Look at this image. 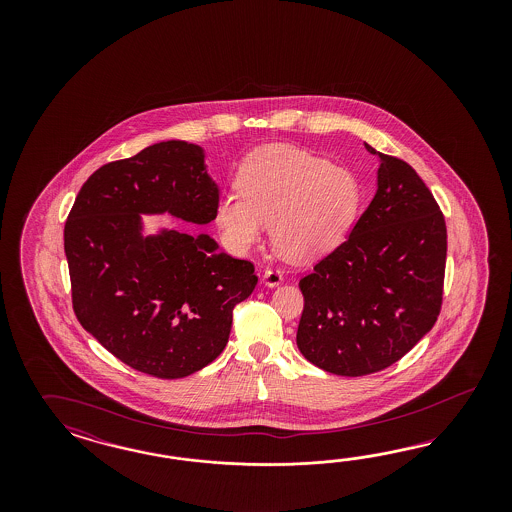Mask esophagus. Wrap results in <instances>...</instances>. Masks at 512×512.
I'll use <instances>...</instances> for the list:
<instances>
[{
    "instance_id": "esophagus-1",
    "label": "esophagus",
    "mask_w": 512,
    "mask_h": 512,
    "mask_svg": "<svg viewBox=\"0 0 512 512\" xmlns=\"http://www.w3.org/2000/svg\"><path fill=\"white\" fill-rule=\"evenodd\" d=\"M264 285L268 287H278L279 283L283 281V274L279 270H264L263 274Z\"/></svg>"
}]
</instances>
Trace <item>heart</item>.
I'll use <instances>...</instances> for the list:
<instances>
[{
  "instance_id": "heart-1",
  "label": "heart",
  "mask_w": 512,
  "mask_h": 512,
  "mask_svg": "<svg viewBox=\"0 0 512 512\" xmlns=\"http://www.w3.org/2000/svg\"><path fill=\"white\" fill-rule=\"evenodd\" d=\"M236 184L217 202L216 221L231 248L248 251L270 225L272 242L296 259L336 248L358 208L347 169L296 146H268L242 163Z\"/></svg>"
}]
</instances>
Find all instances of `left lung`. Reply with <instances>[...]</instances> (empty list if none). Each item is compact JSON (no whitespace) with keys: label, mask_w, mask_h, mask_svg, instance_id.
<instances>
[{"label":"left lung","mask_w":512,"mask_h":512,"mask_svg":"<svg viewBox=\"0 0 512 512\" xmlns=\"http://www.w3.org/2000/svg\"><path fill=\"white\" fill-rule=\"evenodd\" d=\"M379 157L377 193L345 242L300 279V353L345 377L381 372L435 325L443 302L447 225L411 165Z\"/></svg>","instance_id":"obj_1"}]
</instances>
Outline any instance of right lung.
Instances as JSON below:
<instances>
[{
  "label": "right lung",
  "instance_id": "add662e5",
  "mask_svg": "<svg viewBox=\"0 0 512 512\" xmlns=\"http://www.w3.org/2000/svg\"><path fill=\"white\" fill-rule=\"evenodd\" d=\"M219 189L201 146L157 142L112 161L80 187L65 221L78 323L137 372L180 379L225 349L236 304L255 285V266L217 253L208 234L161 231L142 236L140 214L206 225Z\"/></svg>",
  "mask_w": 512,
  "mask_h": 512
}]
</instances>
